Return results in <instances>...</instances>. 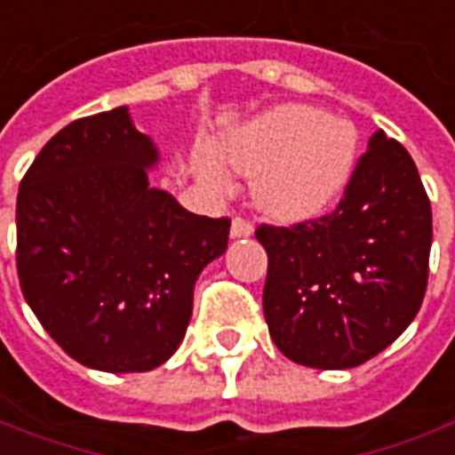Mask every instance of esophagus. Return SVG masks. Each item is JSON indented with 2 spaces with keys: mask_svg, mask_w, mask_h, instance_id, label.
<instances>
[{
  "mask_svg": "<svg viewBox=\"0 0 455 455\" xmlns=\"http://www.w3.org/2000/svg\"><path fill=\"white\" fill-rule=\"evenodd\" d=\"M253 234V224L249 219H243V216H234L231 219V236L234 239H243V236H251Z\"/></svg>",
  "mask_w": 455,
  "mask_h": 455,
  "instance_id": "1",
  "label": "esophagus"
}]
</instances>
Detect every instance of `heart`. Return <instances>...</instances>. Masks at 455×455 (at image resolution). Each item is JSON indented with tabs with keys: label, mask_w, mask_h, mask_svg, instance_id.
<instances>
[{
	"label": "heart",
	"mask_w": 455,
	"mask_h": 455,
	"mask_svg": "<svg viewBox=\"0 0 455 455\" xmlns=\"http://www.w3.org/2000/svg\"><path fill=\"white\" fill-rule=\"evenodd\" d=\"M356 129L301 104H281L239 126L221 141V159L253 176V202L281 221H301L329 209L356 164ZM206 187L227 188V169L216 156L199 159Z\"/></svg>",
	"instance_id": "obj_1"
}]
</instances>
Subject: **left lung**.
I'll use <instances>...</instances> for the list:
<instances>
[{
  "mask_svg": "<svg viewBox=\"0 0 455 455\" xmlns=\"http://www.w3.org/2000/svg\"><path fill=\"white\" fill-rule=\"evenodd\" d=\"M264 316L286 358L354 369L409 329L428 283L431 202L411 154L381 129L331 214L261 224Z\"/></svg>",
  "mask_w": 455,
  "mask_h": 455,
  "instance_id": "1",
  "label": "left lung"
}]
</instances>
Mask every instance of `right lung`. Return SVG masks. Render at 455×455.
I'll return each instance as SVG.
<instances>
[{
  "mask_svg": "<svg viewBox=\"0 0 455 455\" xmlns=\"http://www.w3.org/2000/svg\"><path fill=\"white\" fill-rule=\"evenodd\" d=\"M156 149L126 107L67 124L17 196L27 304L74 361L109 373L162 366L187 333L194 283L227 251L228 221L149 187Z\"/></svg>",
  "mask_w": 455,
  "mask_h": 455,
  "instance_id": "obj_1",
  "label": "right lung"
}]
</instances>
